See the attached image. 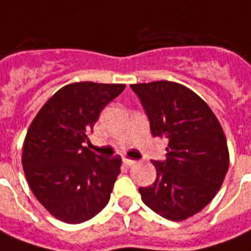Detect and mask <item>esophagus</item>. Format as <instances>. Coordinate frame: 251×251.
I'll return each mask as SVG.
<instances>
[{
	"instance_id": "esophagus-1",
	"label": "esophagus",
	"mask_w": 251,
	"mask_h": 251,
	"mask_svg": "<svg viewBox=\"0 0 251 251\" xmlns=\"http://www.w3.org/2000/svg\"><path fill=\"white\" fill-rule=\"evenodd\" d=\"M124 164L130 167V166H134L136 164V160H131V159H124Z\"/></svg>"
}]
</instances>
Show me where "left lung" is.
Segmentation results:
<instances>
[{"label": "left lung", "mask_w": 251, "mask_h": 251, "mask_svg": "<svg viewBox=\"0 0 251 251\" xmlns=\"http://www.w3.org/2000/svg\"><path fill=\"white\" fill-rule=\"evenodd\" d=\"M153 137H166L167 155L152 162L155 182L138 192L164 219L182 222L209 204L229 164L224 131L209 106L192 89L173 81L133 84Z\"/></svg>", "instance_id": "8db88e82"}]
</instances>
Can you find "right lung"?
Returning <instances> with one entry per match:
<instances>
[{
	"mask_svg": "<svg viewBox=\"0 0 251 251\" xmlns=\"http://www.w3.org/2000/svg\"><path fill=\"white\" fill-rule=\"evenodd\" d=\"M124 84L73 83L57 91L29 125L23 168L40 204L61 222L77 224L107 205L121 156L104 159L85 147L101 110Z\"/></svg>",
	"mask_w": 251,
	"mask_h": 251,
	"instance_id": "obj_1",
	"label": "right lung"
}]
</instances>
